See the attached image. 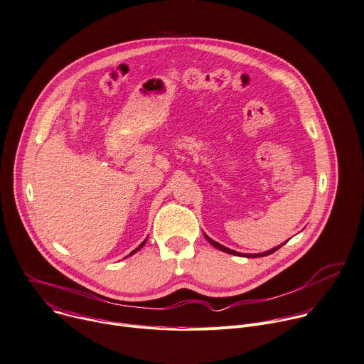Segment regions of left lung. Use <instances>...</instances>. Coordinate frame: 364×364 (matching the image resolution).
Instances as JSON below:
<instances>
[{"label": "left lung", "instance_id": "8db88e82", "mask_svg": "<svg viewBox=\"0 0 364 364\" xmlns=\"http://www.w3.org/2000/svg\"><path fill=\"white\" fill-rule=\"evenodd\" d=\"M205 238L213 245V247H216L218 250H220V251H223V252H228V254H232V255H241V257H248V258H254V257H264V255H269V254H273L274 251H277L282 245H279V247H276V248H273V250H270V251H266V252H261V254H241V252H237V251H234V250H229V248H226V247H223V245H220L219 242H216V241H213V240H210L208 235H205Z\"/></svg>", "mask_w": 364, "mask_h": 364}]
</instances>
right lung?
Segmentation results:
<instances>
[{
	"mask_svg": "<svg viewBox=\"0 0 364 364\" xmlns=\"http://www.w3.org/2000/svg\"><path fill=\"white\" fill-rule=\"evenodd\" d=\"M145 242H146V240H145V241H144V242H142V244H141V245H139V247H138V248H136V250H134V251H132V252H130V255H132V254H135V252H136V251H139V250H141V248H142V247H144V245H145Z\"/></svg>",
	"mask_w": 364,
	"mask_h": 364,
	"instance_id": "add662e5",
	"label": "right lung"
}]
</instances>
